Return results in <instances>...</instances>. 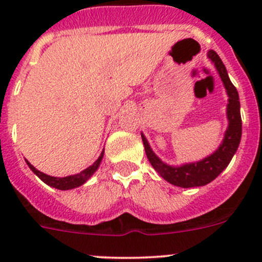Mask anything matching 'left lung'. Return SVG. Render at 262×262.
<instances>
[{"instance_id":"8db88e82","label":"left lung","mask_w":262,"mask_h":262,"mask_svg":"<svg viewBox=\"0 0 262 262\" xmlns=\"http://www.w3.org/2000/svg\"><path fill=\"white\" fill-rule=\"evenodd\" d=\"M208 57L215 64L219 76H221L224 87L227 90V94L229 96V104L228 107H227V116H228L229 124L221 147L212 156L204 158L203 161H199V162L189 163V165L180 166V167H171V166L163 163L153 153L147 139L144 138V136H142L144 149H146V155L150 165L166 181L175 185V186L195 187L209 184L228 166L232 157L236 153L237 148H238L239 141H241L242 120L241 113H239L238 92H237V89L229 80L228 73H227L226 67H224L219 55L214 50H209Z\"/></svg>"}]
</instances>
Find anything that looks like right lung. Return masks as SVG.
Instances as JSON below:
<instances>
[{
    "label": "right lung",
    "mask_w": 262,
    "mask_h": 262,
    "mask_svg": "<svg viewBox=\"0 0 262 262\" xmlns=\"http://www.w3.org/2000/svg\"><path fill=\"white\" fill-rule=\"evenodd\" d=\"M102 156H104V150H102V153L100 155V157L95 161L94 165H91L90 167H87L86 170H83L82 172L77 173V175L67 176V178H53V176H48V175H46V173H43V172H40V171L36 170V168L34 167L33 165H30L28 161H26V163H28V166L30 167V170L33 171V172L35 173V175L38 176L41 181L46 182L47 185H49V186H53V187H55V189H59V190H70V189H73V187L81 186L82 184H84V182H86L92 175H94V172L97 170V167L100 166V162H101V160H102Z\"/></svg>",
    "instance_id": "add662e5"
}]
</instances>
